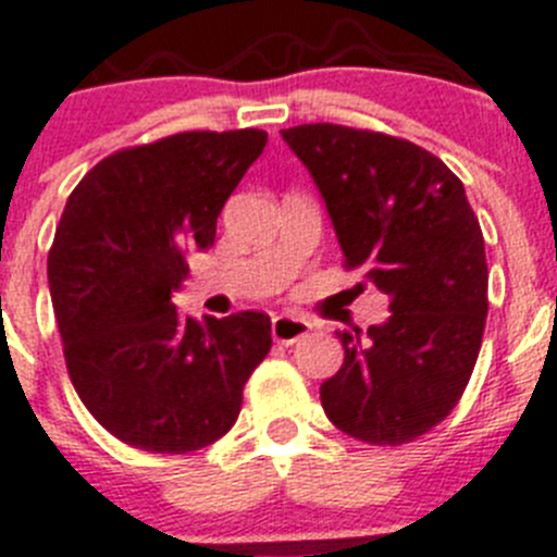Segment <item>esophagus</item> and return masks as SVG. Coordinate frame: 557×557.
<instances>
[{
  "label": "esophagus",
  "mask_w": 557,
  "mask_h": 557,
  "mask_svg": "<svg viewBox=\"0 0 557 557\" xmlns=\"http://www.w3.org/2000/svg\"><path fill=\"white\" fill-rule=\"evenodd\" d=\"M310 333L308 319H299V315H274L272 322V338L277 344H294L302 335Z\"/></svg>",
  "instance_id": "1"
}]
</instances>
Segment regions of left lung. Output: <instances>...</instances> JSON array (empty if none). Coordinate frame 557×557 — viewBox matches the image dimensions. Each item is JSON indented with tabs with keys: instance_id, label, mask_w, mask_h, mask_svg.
Wrapping results in <instances>:
<instances>
[{
	"instance_id": "left-lung-1",
	"label": "left lung",
	"mask_w": 557,
	"mask_h": 557,
	"mask_svg": "<svg viewBox=\"0 0 557 557\" xmlns=\"http://www.w3.org/2000/svg\"><path fill=\"white\" fill-rule=\"evenodd\" d=\"M280 135L322 194L344 263L391 299L383 324L338 333L344 363L322 383L324 413L366 444L419 438L458 405L488 313L485 244L463 183L394 135L341 124Z\"/></svg>"
}]
</instances>
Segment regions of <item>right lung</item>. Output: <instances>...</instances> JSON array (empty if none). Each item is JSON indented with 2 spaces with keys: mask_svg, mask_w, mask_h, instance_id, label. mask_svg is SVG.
I'll return each mask as SVG.
<instances>
[{
  "mask_svg": "<svg viewBox=\"0 0 557 557\" xmlns=\"http://www.w3.org/2000/svg\"><path fill=\"white\" fill-rule=\"evenodd\" d=\"M263 147V129L169 135L104 158L69 197L47 263L66 369L129 447L183 455L222 438L272 347L267 313L197 322L172 302Z\"/></svg>",
  "mask_w": 557,
  "mask_h": 557,
  "instance_id": "right-lung-1",
  "label": "right lung"
}]
</instances>
